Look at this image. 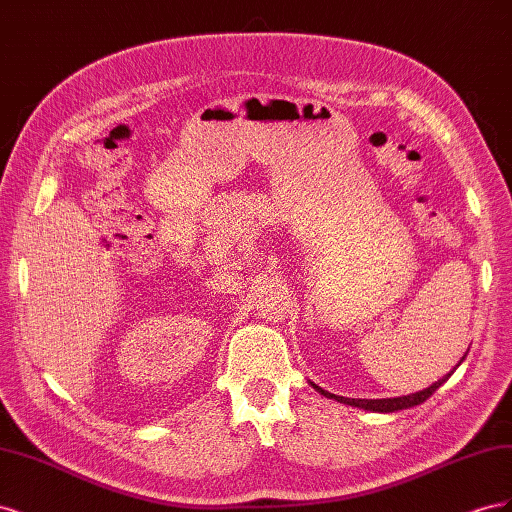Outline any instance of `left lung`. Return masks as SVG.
I'll return each instance as SVG.
<instances>
[{"instance_id":"left-lung-1","label":"left lung","mask_w":512,"mask_h":512,"mask_svg":"<svg viewBox=\"0 0 512 512\" xmlns=\"http://www.w3.org/2000/svg\"><path fill=\"white\" fill-rule=\"evenodd\" d=\"M463 361V359H461ZM453 374V371H451ZM451 374H446L442 380L433 382L429 389H423L418 393H412V395H404V397H391V399H350V397H342V395H333L329 391H322L320 386H316V391L322 393L324 397H331V399H337L342 401V404H348V406H354V408H363V410H374V412H397V410H406V408H414L418 404H423V401H427L433 393H436L440 386L451 378Z\"/></svg>"}]
</instances>
